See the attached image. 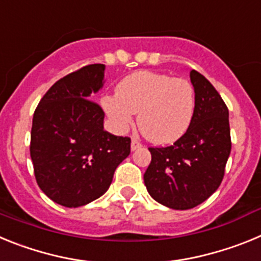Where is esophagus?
Returning <instances> with one entry per match:
<instances>
[{"label":"esophagus","instance_id":"esophagus-1","mask_svg":"<svg viewBox=\"0 0 261 261\" xmlns=\"http://www.w3.org/2000/svg\"><path fill=\"white\" fill-rule=\"evenodd\" d=\"M142 146V144L140 141H138V140H136V138H133L132 140V142H130V149H132L133 151L135 150H138V149H140V147Z\"/></svg>","mask_w":261,"mask_h":261}]
</instances>
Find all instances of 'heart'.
<instances>
[{
    "mask_svg": "<svg viewBox=\"0 0 261 261\" xmlns=\"http://www.w3.org/2000/svg\"><path fill=\"white\" fill-rule=\"evenodd\" d=\"M102 107L119 132L132 125L135 114L142 135L154 144H171L190 128L196 95L190 81L140 70L117 85V94L102 98Z\"/></svg>",
    "mask_w": 261,
    "mask_h": 261,
    "instance_id": "heart-1",
    "label": "heart"
}]
</instances>
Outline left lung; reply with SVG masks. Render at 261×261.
<instances>
[{"label": "left lung", "instance_id": "8db88e82", "mask_svg": "<svg viewBox=\"0 0 261 261\" xmlns=\"http://www.w3.org/2000/svg\"><path fill=\"white\" fill-rule=\"evenodd\" d=\"M196 107L190 128L174 145L149 147L151 162L144 174L149 195L175 211L192 209L220 187L231 151L229 110L213 85L190 71Z\"/></svg>", "mask_w": 261, "mask_h": 261}]
</instances>
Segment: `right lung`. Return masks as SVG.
<instances>
[{
	"label": "right lung",
	"mask_w": 261,
	"mask_h": 261,
	"mask_svg": "<svg viewBox=\"0 0 261 261\" xmlns=\"http://www.w3.org/2000/svg\"><path fill=\"white\" fill-rule=\"evenodd\" d=\"M105 71L103 64H91L59 80L32 119L30 154L38 186L66 208L105 195L130 153V138L106 132L105 112L89 100L105 85Z\"/></svg>",
	"instance_id": "obj_1"
}]
</instances>
